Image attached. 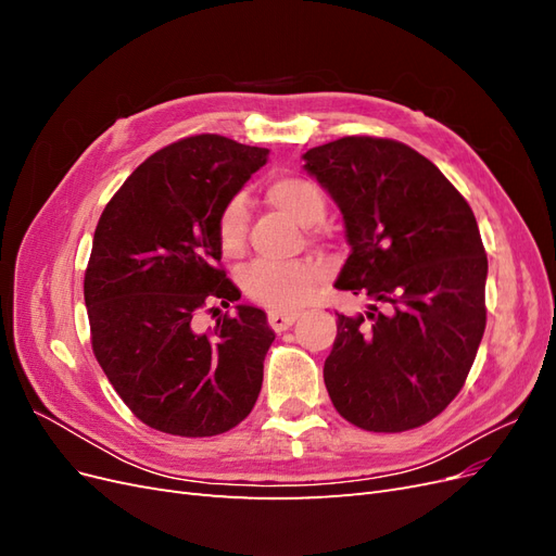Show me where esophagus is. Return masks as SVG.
Instances as JSON below:
<instances>
[{"mask_svg":"<svg viewBox=\"0 0 556 556\" xmlns=\"http://www.w3.org/2000/svg\"><path fill=\"white\" fill-rule=\"evenodd\" d=\"M294 323H296V313H280V311L268 313V325H271V329L278 333L290 329Z\"/></svg>","mask_w":556,"mask_h":556,"instance_id":"1","label":"esophagus"}]
</instances>
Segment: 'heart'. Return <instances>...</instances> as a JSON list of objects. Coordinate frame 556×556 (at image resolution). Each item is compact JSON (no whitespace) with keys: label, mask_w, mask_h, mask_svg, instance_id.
I'll use <instances>...</instances> for the list:
<instances>
[{"label":"heart","mask_w":556,"mask_h":556,"mask_svg":"<svg viewBox=\"0 0 556 556\" xmlns=\"http://www.w3.org/2000/svg\"><path fill=\"white\" fill-rule=\"evenodd\" d=\"M271 206L292 217L294 223L311 227L325 217V194L315 182L296 176H285L274 180L266 190ZM248 211L243 197H231L217 215L215 237L225 257H241L245 250ZM327 278V266L323 262H255L250 264L241 285L243 292L255 304L274 311H296L308 304L319 285Z\"/></svg>","instance_id":"obj_1"}]
</instances>
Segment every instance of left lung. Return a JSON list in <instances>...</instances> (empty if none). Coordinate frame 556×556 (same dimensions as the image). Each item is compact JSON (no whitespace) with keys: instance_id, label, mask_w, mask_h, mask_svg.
<instances>
[{"instance_id":"left-lung-1","label":"left lung","mask_w":556,"mask_h":556,"mask_svg":"<svg viewBox=\"0 0 556 556\" xmlns=\"http://www.w3.org/2000/svg\"><path fill=\"white\" fill-rule=\"evenodd\" d=\"M352 248L336 290L371 299L336 313L325 362L333 408L378 433L422 427L462 392L486 325V255L476 215L410 146L343 137L311 148Z\"/></svg>"}]
</instances>
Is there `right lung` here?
I'll use <instances>...</instances> for the list:
<instances>
[{
  "label": "right lung",
  "mask_w": 556,
  "mask_h": 556,
  "mask_svg": "<svg viewBox=\"0 0 556 556\" xmlns=\"http://www.w3.org/2000/svg\"><path fill=\"white\" fill-rule=\"evenodd\" d=\"M266 155L194 134L139 164L99 217L83 280L92 352L150 429L185 439L225 433L260 396L276 339L266 313L237 306L208 331L197 317L241 299L220 266L215 225Z\"/></svg>",
  "instance_id": "add662e5"
}]
</instances>
